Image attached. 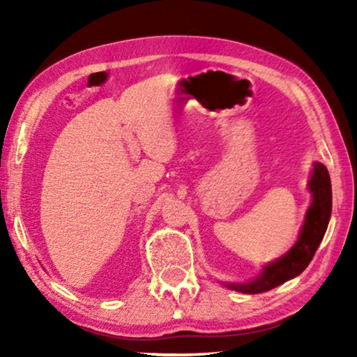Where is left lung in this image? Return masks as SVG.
I'll return each instance as SVG.
<instances>
[{
    "mask_svg": "<svg viewBox=\"0 0 357 357\" xmlns=\"http://www.w3.org/2000/svg\"><path fill=\"white\" fill-rule=\"evenodd\" d=\"M309 190L312 192V204L307 209L301 236L291 250L263 268L261 275H258L253 281L242 282V284L227 282L226 286L229 289L243 292V294L266 292L299 276L305 270L325 236L331 216V183L328 170L324 164H314Z\"/></svg>",
    "mask_w": 357,
    "mask_h": 357,
    "instance_id": "left-lung-1",
    "label": "left lung"
}]
</instances>
